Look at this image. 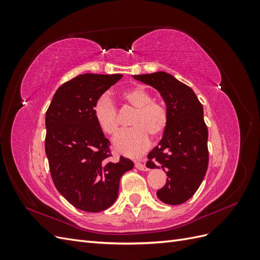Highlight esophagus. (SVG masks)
Returning a JSON list of instances; mask_svg holds the SVG:
<instances>
[{
  "label": "esophagus",
  "instance_id": "obj_1",
  "mask_svg": "<svg viewBox=\"0 0 260 260\" xmlns=\"http://www.w3.org/2000/svg\"><path fill=\"white\" fill-rule=\"evenodd\" d=\"M136 168L139 170H142V171H147L148 169L146 168V166L142 162H136Z\"/></svg>",
  "mask_w": 260,
  "mask_h": 260
}]
</instances>
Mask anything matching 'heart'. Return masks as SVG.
Here are the masks:
<instances>
[{
	"mask_svg": "<svg viewBox=\"0 0 260 260\" xmlns=\"http://www.w3.org/2000/svg\"><path fill=\"white\" fill-rule=\"evenodd\" d=\"M123 101L136 109L131 124L133 129L121 132L114 139V147L118 153L137 156L149 143V136L160 137L167 128V108L158 101L153 100L152 93L144 86H135L122 92ZM93 115L101 130L109 136L119 131L120 121L114 102L106 95L98 99L93 107Z\"/></svg>",
	"mask_w": 260,
	"mask_h": 260,
	"instance_id": "obj_1",
	"label": "heart"
}]
</instances>
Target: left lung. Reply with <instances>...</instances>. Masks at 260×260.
Instances as JSON below:
<instances>
[{
	"label": "left lung",
	"mask_w": 260,
	"mask_h": 260,
	"mask_svg": "<svg viewBox=\"0 0 260 260\" xmlns=\"http://www.w3.org/2000/svg\"><path fill=\"white\" fill-rule=\"evenodd\" d=\"M136 80L160 93L168 113L167 128L158 145L148 153L146 167L162 168L167 182L157 198L179 205L198 191L208 166V130L204 109L194 91L165 72L135 75Z\"/></svg>",
	"instance_id": "left-lung-1"
}]
</instances>
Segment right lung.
I'll list each match as a JSON object with an SVG mask.
<instances>
[{"label":"right lung","instance_id":"add662e5","mask_svg":"<svg viewBox=\"0 0 260 260\" xmlns=\"http://www.w3.org/2000/svg\"><path fill=\"white\" fill-rule=\"evenodd\" d=\"M122 75L83 74L60 85L45 115V153L57 191L76 208L99 212L117 200L133 162L109 160V141L93 115L98 99Z\"/></svg>","mask_w":260,"mask_h":260}]
</instances>
